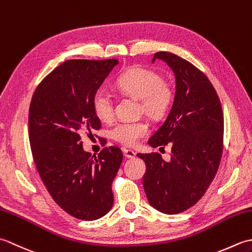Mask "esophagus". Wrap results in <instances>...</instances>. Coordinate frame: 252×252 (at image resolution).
Returning <instances> with one entry per match:
<instances>
[{"label": "esophagus", "instance_id": "34e87169", "mask_svg": "<svg viewBox=\"0 0 252 252\" xmlns=\"http://www.w3.org/2000/svg\"><path fill=\"white\" fill-rule=\"evenodd\" d=\"M123 155H125V156H126V158H133V157H135V153H134V151H132V149L123 148Z\"/></svg>", "mask_w": 252, "mask_h": 252}]
</instances>
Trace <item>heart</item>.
Returning <instances> with one entry per match:
<instances>
[{"instance_id": "1", "label": "heart", "mask_w": 252, "mask_h": 252, "mask_svg": "<svg viewBox=\"0 0 252 252\" xmlns=\"http://www.w3.org/2000/svg\"><path fill=\"white\" fill-rule=\"evenodd\" d=\"M117 89L122 94L140 99L141 109L153 119H161L173 105L175 90L164 81L159 72L144 67H134L117 80ZM95 116L101 121H110L114 117V96L108 90L100 88L92 99ZM149 133L144 121H121L112 127L111 137L126 146H135Z\"/></svg>"}]
</instances>
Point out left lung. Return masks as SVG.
I'll return each instance as SVG.
<instances>
[{
    "label": "left lung",
    "instance_id": "1",
    "mask_svg": "<svg viewBox=\"0 0 252 252\" xmlns=\"http://www.w3.org/2000/svg\"><path fill=\"white\" fill-rule=\"evenodd\" d=\"M175 76V97L163 125L149 138L154 148L171 145V160L158 153L137 154L146 163L143 186L151 206L176 215L192 207L215 179L223 153L224 118L220 98L208 77L169 52L155 53Z\"/></svg>",
    "mask_w": 252,
    "mask_h": 252
}]
</instances>
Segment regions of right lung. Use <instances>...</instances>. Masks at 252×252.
I'll return each instance as SVG.
<instances>
[{
    "label": "right lung",
    "mask_w": 252,
    "mask_h": 252,
    "mask_svg": "<svg viewBox=\"0 0 252 252\" xmlns=\"http://www.w3.org/2000/svg\"><path fill=\"white\" fill-rule=\"evenodd\" d=\"M117 65V60L63 62L37 85L30 103L35 168L53 200L80 220L104 217L114 203L111 184L123 159L121 149L104 147L92 156L83 151L81 136L100 129L92 99Z\"/></svg>",
    "instance_id": "obj_1"
}]
</instances>
